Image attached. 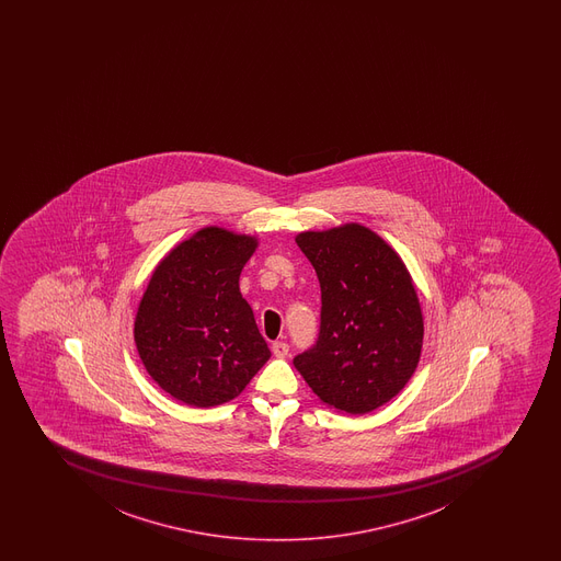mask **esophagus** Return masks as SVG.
<instances>
[{
	"mask_svg": "<svg viewBox=\"0 0 561 561\" xmlns=\"http://www.w3.org/2000/svg\"><path fill=\"white\" fill-rule=\"evenodd\" d=\"M271 352L275 357H286L288 352H290V346L286 344V342H273V346H271Z\"/></svg>",
	"mask_w": 561,
	"mask_h": 561,
	"instance_id": "esophagus-1",
	"label": "esophagus"
}]
</instances>
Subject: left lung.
<instances>
[{
    "mask_svg": "<svg viewBox=\"0 0 561 561\" xmlns=\"http://www.w3.org/2000/svg\"><path fill=\"white\" fill-rule=\"evenodd\" d=\"M296 243L320 280L322 325L294 367L325 407L374 412L404 389L421 359L425 323L412 275L359 222L297 233Z\"/></svg>",
    "mask_w": 561,
    "mask_h": 561,
    "instance_id": "left-lung-1",
    "label": "left lung"
}]
</instances>
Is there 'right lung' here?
Listing matches in <instances>:
<instances>
[{"instance_id":"right-lung-1","label":"right lung","mask_w":561,"mask_h":561,"mask_svg":"<svg viewBox=\"0 0 561 561\" xmlns=\"http://www.w3.org/2000/svg\"><path fill=\"white\" fill-rule=\"evenodd\" d=\"M256 249V236L206 226L151 273L136 310V350L154 383L187 407L236 399L271 357L239 291Z\"/></svg>"}]
</instances>
